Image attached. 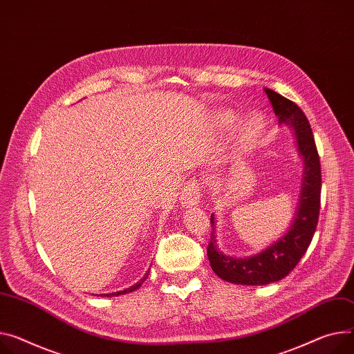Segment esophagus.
<instances>
[{
	"label": "esophagus",
	"mask_w": 354,
	"mask_h": 354,
	"mask_svg": "<svg viewBox=\"0 0 354 354\" xmlns=\"http://www.w3.org/2000/svg\"><path fill=\"white\" fill-rule=\"evenodd\" d=\"M200 184L197 180H189L185 183V185L181 189L180 201L183 207H193L200 204Z\"/></svg>",
	"instance_id": "obj_1"
}]
</instances>
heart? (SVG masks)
Returning <instances> with one entry per match:
<instances>
[{"mask_svg":"<svg viewBox=\"0 0 354 354\" xmlns=\"http://www.w3.org/2000/svg\"><path fill=\"white\" fill-rule=\"evenodd\" d=\"M220 123L223 126H230L235 122V115L231 112H227L224 115L220 116ZM268 129V122L265 119V116H262L261 113H251L250 116H247V119L243 120L241 130H239V142L241 146L243 149H252L255 147L265 136Z\"/></svg>","mask_w":354,"mask_h":354,"instance_id":"heart-1","label":"heart"}]
</instances>
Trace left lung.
<instances>
[{"label": "left lung", "mask_w": 354, "mask_h": 354, "mask_svg": "<svg viewBox=\"0 0 354 354\" xmlns=\"http://www.w3.org/2000/svg\"><path fill=\"white\" fill-rule=\"evenodd\" d=\"M265 92L279 119V124L293 130L297 153L304 161L301 194L288 231L261 252L245 258L225 255L218 248L215 239V216L211 214L212 232L207 248L211 268L215 275L236 285L261 286L278 282L289 275L308 251L319 220L322 173L309 120L301 107L292 100L272 89L265 88Z\"/></svg>", "instance_id": "1"}]
</instances>
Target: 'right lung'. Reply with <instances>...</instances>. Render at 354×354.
Listing matches in <instances>:
<instances>
[{
  "label": "right lung",
  "instance_id": "1",
  "mask_svg": "<svg viewBox=\"0 0 354 354\" xmlns=\"http://www.w3.org/2000/svg\"><path fill=\"white\" fill-rule=\"evenodd\" d=\"M149 272H150V269L146 272V274L143 275V278H142L138 283H134L133 286H130V288H127V289H124V290H119V292H113V293H102V295H99V296H107V297H112V296H119V295L130 293V292H133V290H136V289H139V288L143 285V282L149 278Z\"/></svg>",
  "mask_w": 354,
  "mask_h": 354
}]
</instances>
